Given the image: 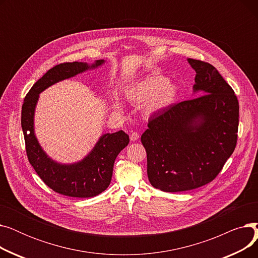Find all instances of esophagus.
<instances>
[{"label": "esophagus", "mask_w": 258, "mask_h": 258, "mask_svg": "<svg viewBox=\"0 0 258 258\" xmlns=\"http://www.w3.org/2000/svg\"><path fill=\"white\" fill-rule=\"evenodd\" d=\"M130 138H131V141H137L139 139V134L137 132H134L131 134Z\"/></svg>", "instance_id": "obj_1"}]
</instances>
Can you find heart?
I'll list each match as a JSON object with an SVG mask.
<instances>
[{"instance_id":"heart-1","label":"heart","mask_w":258,"mask_h":258,"mask_svg":"<svg viewBox=\"0 0 258 258\" xmlns=\"http://www.w3.org/2000/svg\"><path fill=\"white\" fill-rule=\"evenodd\" d=\"M179 94V86L169 81L167 76L159 73L147 75L124 90L125 99L135 105L141 104V111L147 117L168 110L177 101ZM112 105L117 112L124 108L122 100L116 94L112 97Z\"/></svg>"}]
</instances>
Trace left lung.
I'll use <instances>...</instances> for the list:
<instances>
[{
  "mask_svg": "<svg viewBox=\"0 0 258 258\" xmlns=\"http://www.w3.org/2000/svg\"><path fill=\"white\" fill-rule=\"evenodd\" d=\"M187 61L197 73L194 92L199 97L153 117L141 136L148 180L165 192L210 183L237 141L239 105L234 91L212 64L192 58Z\"/></svg>",
  "mask_w": 258,
  "mask_h": 258,
  "instance_id": "obj_1",
  "label": "left lung"
}]
</instances>
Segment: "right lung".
<instances>
[{"label":"right lung","mask_w":258,"mask_h":258,"mask_svg":"<svg viewBox=\"0 0 258 258\" xmlns=\"http://www.w3.org/2000/svg\"><path fill=\"white\" fill-rule=\"evenodd\" d=\"M104 61V59H98L92 64L74 61L53 67L32 86L22 106L21 124L30 164L52 190L67 197L92 198L104 191L111 183L118 154L130 142L128 135L123 131L104 134L83 160L71 164L58 163L45 153L35 137V106L39 94L47 88L58 81L98 68Z\"/></svg>","instance_id":"right-lung-1"}]
</instances>
